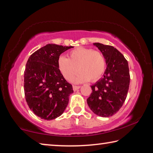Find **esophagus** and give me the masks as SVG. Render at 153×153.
I'll return each instance as SVG.
<instances>
[{
  "label": "esophagus",
  "instance_id": "1",
  "mask_svg": "<svg viewBox=\"0 0 153 153\" xmlns=\"http://www.w3.org/2000/svg\"><path fill=\"white\" fill-rule=\"evenodd\" d=\"M80 88V86H73V89L74 91H76V90H79Z\"/></svg>",
  "mask_w": 153,
  "mask_h": 153
}]
</instances>
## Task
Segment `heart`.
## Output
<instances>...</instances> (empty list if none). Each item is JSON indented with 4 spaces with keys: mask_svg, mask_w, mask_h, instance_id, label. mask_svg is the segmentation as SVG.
I'll return each instance as SVG.
<instances>
[{
    "mask_svg": "<svg viewBox=\"0 0 153 153\" xmlns=\"http://www.w3.org/2000/svg\"><path fill=\"white\" fill-rule=\"evenodd\" d=\"M58 68L63 76L68 81L74 77L75 83L96 82L105 73L106 61L105 56L99 51L84 47L77 48L70 51L68 59L61 56L58 59Z\"/></svg>",
    "mask_w": 153,
    "mask_h": 153,
    "instance_id": "heart-1",
    "label": "heart"
}]
</instances>
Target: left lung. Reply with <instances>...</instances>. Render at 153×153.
Here are the masks:
<instances>
[{"label":"left lung","mask_w":153,"mask_h":153,"mask_svg":"<svg viewBox=\"0 0 153 153\" xmlns=\"http://www.w3.org/2000/svg\"><path fill=\"white\" fill-rule=\"evenodd\" d=\"M93 45L105 56L107 68L104 77L91 86L87 104L96 115L107 117L117 113L126 100L130 82L128 63L113 46L99 42Z\"/></svg>","instance_id":"8db88e82"}]
</instances>
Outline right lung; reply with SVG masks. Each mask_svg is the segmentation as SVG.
Instances as JSON below:
<instances>
[{
	"instance_id": "right-lung-1",
	"label": "right lung",
	"mask_w": 153,
	"mask_h": 153,
	"mask_svg": "<svg viewBox=\"0 0 153 153\" xmlns=\"http://www.w3.org/2000/svg\"><path fill=\"white\" fill-rule=\"evenodd\" d=\"M71 48L48 44L28 59L24 71L25 100L31 111L41 119L50 121L61 116L74 92L57 64L61 54Z\"/></svg>"
}]
</instances>
